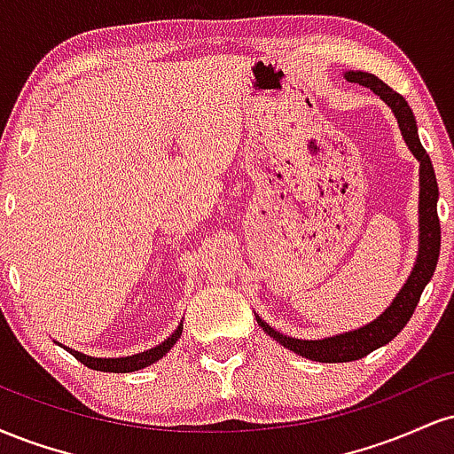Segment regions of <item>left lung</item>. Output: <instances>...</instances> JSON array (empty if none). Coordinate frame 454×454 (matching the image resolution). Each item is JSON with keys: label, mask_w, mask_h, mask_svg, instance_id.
<instances>
[{"label": "left lung", "mask_w": 454, "mask_h": 454, "mask_svg": "<svg viewBox=\"0 0 454 454\" xmlns=\"http://www.w3.org/2000/svg\"><path fill=\"white\" fill-rule=\"evenodd\" d=\"M343 78L350 82L372 90L380 100L387 102L388 108L393 111L397 119L401 137L411 151L416 160H419V254H416L414 269L410 270L408 279L401 286V290L390 301L387 309L380 314L376 320L367 322V325L354 328V331L340 333L333 337H322V340H296V337L284 335V333L275 331L256 314L258 325L269 337L281 343L284 348L299 354V356L309 358L317 363H348L358 361V358L367 356L369 352L378 350V348L387 346L399 335L401 328L408 325V320L414 314L416 305H419L420 294H423L425 286L429 284L435 273L437 258H440V220H437V181L434 173V164H431L429 155L423 149L419 138V128H416V119L408 102L397 91H393L387 82L380 81L378 76L369 74V72L350 70L343 74Z\"/></svg>", "instance_id": "obj_1"}]
</instances>
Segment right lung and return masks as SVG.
Listing matches in <instances>:
<instances>
[{
    "label": "right lung",
    "mask_w": 454,
    "mask_h": 454,
    "mask_svg": "<svg viewBox=\"0 0 454 454\" xmlns=\"http://www.w3.org/2000/svg\"><path fill=\"white\" fill-rule=\"evenodd\" d=\"M181 333H184V320H181V325L175 328L173 335L166 337L164 341L158 343V346H155V348H151V350L132 354V356L98 358V356H90V354H82V352H78V350H72V348H67V346H64V350L70 352L72 356H76L78 361L85 364V367L96 369V372L129 373V372H138V369H143V367H149V364H153L155 361H160L161 356H166V354L170 352V348H173L175 343L179 341ZM59 346H61V343H59Z\"/></svg>",
    "instance_id": "right-lung-1"
}]
</instances>
